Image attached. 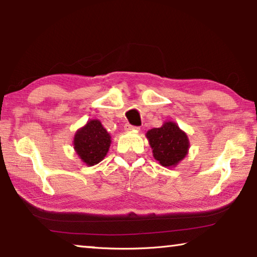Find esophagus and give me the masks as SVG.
I'll use <instances>...</instances> for the list:
<instances>
[{"label":"esophagus","mask_w":257,"mask_h":257,"mask_svg":"<svg viewBox=\"0 0 257 257\" xmlns=\"http://www.w3.org/2000/svg\"><path fill=\"white\" fill-rule=\"evenodd\" d=\"M124 129L130 132V130H139V127H135V125H132V124H125Z\"/></svg>","instance_id":"1"}]
</instances>
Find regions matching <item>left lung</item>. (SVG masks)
I'll use <instances>...</instances> for the list:
<instances>
[{"mask_svg": "<svg viewBox=\"0 0 257 257\" xmlns=\"http://www.w3.org/2000/svg\"><path fill=\"white\" fill-rule=\"evenodd\" d=\"M146 137L153 150L154 159L165 168L176 167L188 154L189 139L172 121H167L160 128L149 130Z\"/></svg>", "mask_w": 257, "mask_h": 257, "instance_id": "1", "label": "left lung"}]
</instances>
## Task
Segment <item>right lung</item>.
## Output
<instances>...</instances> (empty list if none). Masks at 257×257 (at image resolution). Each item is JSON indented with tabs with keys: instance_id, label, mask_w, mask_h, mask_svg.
<instances>
[{
	"instance_id": "right-lung-1",
	"label": "right lung",
	"mask_w": 257,
	"mask_h": 257,
	"mask_svg": "<svg viewBox=\"0 0 257 257\" xmlns=\"http://www.w3.org/2000/svg\"><path fill=\"white\" fill-rule=\"evenodd\" d=\"M111 136L99 120H89L84 127L78 129L73 138V149L88 167L101 162L107 154Z\"/></svg>"
}]
</instances>
